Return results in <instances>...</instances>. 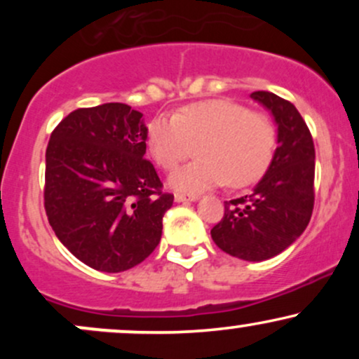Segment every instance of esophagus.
I'll return each mask as SVG.
<instances>
[{"mask_svg":"<svg viewBox=\"0 0 359 359\" xmlns=\"http://www.w3.org/2000/svg\"><path fill=\"white\" fill-rule=\"evenodd\" d=\"M175 203H194V201L199 199V196H194V194H175Z\"/></svg>","mask_w":359,"mask_h":359,"instance_id":"obj_1","label":"esophagus"}]
</instances>
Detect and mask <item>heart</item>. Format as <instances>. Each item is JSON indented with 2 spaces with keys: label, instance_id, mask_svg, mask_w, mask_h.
I'll return each instance as SVG.
<instances>
[{
  "label": "heart",
  "instance_id": "b5f03b06",
  "mask_svg": "<svg viewBox=\"0 0 359 359\" xmlns=\"http://www.w3.org/2000/svg\"><path fill=\"white\" fill-rule=\"evenodd\" d=\"M275 126L265 114L228 100L185 106L172 118L151 119L147 148L154 162L172 170L192 154L199 156L168 177L174 191L201 194L229 182L245 187L265 174L273 158Z\"/></svg>",
  "mask_w": 359,
  "mask_h": 359
}]
</instances>
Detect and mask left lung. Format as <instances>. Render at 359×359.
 <instances>
[{
    "instance_id": "1",
    "label": "left lung",
    "mask_w": 359,
    "mask_h": 359,
    "mask_svg": "<svg viewBox=\"0 0 359 359\" xmlns=\"http://www.w3.org/2000/svg\"><path fill=\"white\" fill-rule=\"evenodd\" d=\"M250 96L273 116L278 147L251 194L224 204V217L211 236L231 257L263 262L287 250L311 221L316 151L311 131L292 102L269 90Z\"/></svg>"
}]
</instances>
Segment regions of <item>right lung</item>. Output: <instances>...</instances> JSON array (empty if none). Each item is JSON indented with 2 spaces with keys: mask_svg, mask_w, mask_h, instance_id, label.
<instances>
[{
  "mask_svg": "<svg viewBox=\"0 0 359 359\" xmlns=\"http://www.w3.org/2000/svg\"><path fill=\"white\" fill-rule=\"evenodd\" d=\"M143 114L123 102L72 111L45 154V211L62 245L94 270L118 273L156 248L174 196L148 160Z\"/></svg>",
  "mask_w": 359,
  "mask_h": 359,
  "instance_id": "1",
  "label": "right lung"
}]
</instances>
